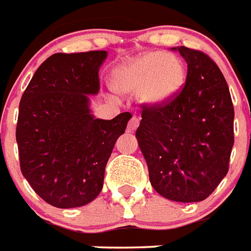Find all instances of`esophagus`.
<instances>
[{"instance_id":"1","label":"esophagus","mask_w":251,"mask_h":251,"mask_svg":"<svg viewBox=\"0 0 251 251\" xmlns=\"http://www.w3.org/2000/svg\"><path fill=\"white\" fill-rule=\"evenodd\" d=\"M138 126H139V119H138L136 116H132L131 120L129 121V125H127V130H129L130 132H134L138 129Z\"/></svg>"}]
</instances>
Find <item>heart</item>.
Masks as SVG:
<instances>
[{
  "instance_id": "heart-1",
  "label": "heart",
  "mask_w": 251,
  "mask_h": 251,
  "mask_svg": "<svg viewBox=\"0 0 251 251\" xmlns=\"http://www.w3.org/2000/svg\"><path fill=\"white\" fill-rule=\"evenodd\" d=\"M187 71L175 55L147 52L119 69L113 87L121 93H140L148 104L170 100L184 86Z\"/></svg>"
}]
</instances>
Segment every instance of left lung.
<instances>
[{"mask_svg": "<svg viewBox=\"0 0 251 251\" xmlns=\"http://www.w3.org/2000/svg\"><path fill=\"white\" fill-rule=\"evenodd\" d=\"M172 50L187 62L185 85L170 100L143 105L135 136L156 192L176 202H199L228 173L235 111L210 56L185 46Z\"/></svg>", "mask_w": 251, "mask_h": 251, "instance_id": "obj_1", "label": "left lung"}]
</instances>
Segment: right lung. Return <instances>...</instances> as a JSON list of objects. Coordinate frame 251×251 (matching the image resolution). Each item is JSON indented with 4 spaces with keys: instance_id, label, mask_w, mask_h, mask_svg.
<instances>
[{
    "instance_id": "right-lung-1",
    "label": "right lung",
    "mask_w": 251,
    "mask_h": 251,
    "mask_svg": "<svg viewBox=\"0 0 251 251\" xmlns=\"http://www.w3.org/2000/svg\"><path fill=\"white\" fill-rule=\"evenodd\" d=\"M107 51L58 52L45 60L20 99L16 142L20 170L55 207L83 206L100 193L105 165L131 113L95 119L89 95L99 93Z\"/></svg>"
}]
</instances>
